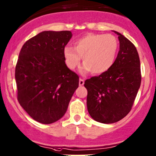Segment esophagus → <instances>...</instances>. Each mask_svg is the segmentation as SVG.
<instances>
[{
  "mask_svg": "<svg viewBox=\"0 0 156 156\" xmlns=\"http://www.w3.org/2000/svg\"><path fill=\"white\" fill-rule=\"evenodd\" d=\"M84 84V81H83V79H81V78H80L79 79V86H83V85Z\"/></svg>",
  "mask_w": 156,
  "mask_h": 156,
  "instance_id": "34e87169",
  "label": "esophagus"
}]
</instances>
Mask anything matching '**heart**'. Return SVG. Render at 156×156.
<instances>
[{
	"label": "heart",
	"instance_id": "heart-1",
	"mask_svg": "<svg viewBox=\"0 0 156 156\" xmlns=\"http://www.w3.org/2000/svg\"><path fill=\"white\" fill-rule=\"evenodd\" d=\"M74 46V48L66 47L64 49L66 65L74 69L83 58V72L100 75L108 71L114 64L119 42L112 35L87 34L77 40Z\"/></svg>",
	"mask_w": 156,
	"mask_h": 156
}]
</instances>
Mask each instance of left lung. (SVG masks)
Wrapping results in <instances>:
<instances>
[{
  "mask_svg": "<svg viewBox=\"0 0 156 156\" xmlns=\"http://www.w3.org/2000/svg\"><path fill=\"white\" fill-rule=\"evenodd\" d=\"M114 64L108 71L85 81L87 109L95 121L112 124L129 112L141 86L140 59L136 47L123 35Z\"/></svg>",
  "mask_w": 156,
  "mask_h": 156,
  "instance_id": "1",
  "label": "left lung"
}]
</instances>
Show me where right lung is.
<instances>
[{
    "mask_svg": "<svg viewBox=\"0 0 156 156\" xmlns=\"http://www.w3.org/2000/svg\"><path fill=\"white\" fill-rule=\"evenodd\" d=\"M70 31H44L21 48L15 80L18 100L35 121L49 124L61 119L67 110L79 78L65 63L64 47Z\"/></svg>",
    "mask_w": 156,
    "mask_h": 156,
    "instance_id": "add662e5",
    "label": "right lung"
}]
</instances>
